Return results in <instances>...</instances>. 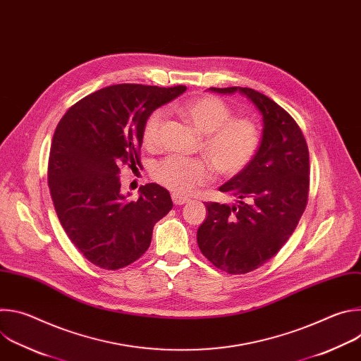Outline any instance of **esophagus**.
Returning <instances> with one entry per match:
<instances>
[{"label": "esophagus", "mask_w": 361, "mask_h": 361, "mask_svg": "<svg viewBox=\"0 0 361 361\" xmlns=\"http://www.w3.org/2000/svg\"><path fill=\"white\" fill-rule=\"evenodd\" d=\"M171 197H173L174 204H177V205H183V204H185V202H188V201H190V198H188V197H184V195L177 194V192H174Z\"/></svg>", "instance_id": "34e87169"}]
</instances>
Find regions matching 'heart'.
I'll list each match as a JSON object with an SVG mask.
<instances>
[{"mask_svg":"<svg viewBox=\"0 0 361 361\" xmlns=\"http://www.w3.org/2000/svg\"><path fill=\"white\" fill-rule=\"evenodd\" d=\"M176 111L200 134L201 151L219 174L231 177L243 171L260 147V130L250 118H231L224 101L202 95L178 106ZM164 111H152L142 127V142L152 148L160 142ZM212 166L200 159L170 156L154 169V178L177 194H188L209 181Z\"/></svg>","mask_w":361,"mask_h":361,"instance_id":"1","label":"heart"}]
</instances>
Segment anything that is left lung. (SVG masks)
Instances as JSON below:
<instances>
[{
    "instance_id": "1",
    "label": "left lung",
    "mask_w": 361,
    "mask_h": 361,
    "mask_svg": "<svg viewBox=\"0 0 361 361\" xmlns=\"http://www.w3.org/2000/svg\"><path fill=\"white\" fill-rule=\"evenodd\" d=\"M209 91L240 92L263 118L252 161L220 187L237 202L205 204L209 214L197 231L201 252L217 269L245 274L280 251L304 213L310 184L308 148L297 123L267 95L244 87Z\"/></svg>"
}]
</instances>
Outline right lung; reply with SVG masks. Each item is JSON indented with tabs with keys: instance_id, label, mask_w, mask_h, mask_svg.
<instances>
[{
	"instance_id": "1",
	"label": "right lung",
	"mask_w": 361,
	"mask_h": 361,
	"mask_svg": "<svg viewBox=\"0 0 361 361\" xmlns=\"http://www.w3.org/2000/svg\"><path fill=\"white\" fill-rule=\"evenodd\" d=\"M185 90L110 85L80 99L59 123L48 161L49 192L68 238L94 266L118 270L138 260L154 224L173 209L170 192L156 183L141 185L138 200L128 201L120 173L140 166L148 116Z\"/></svg>"
}]
</instances>
